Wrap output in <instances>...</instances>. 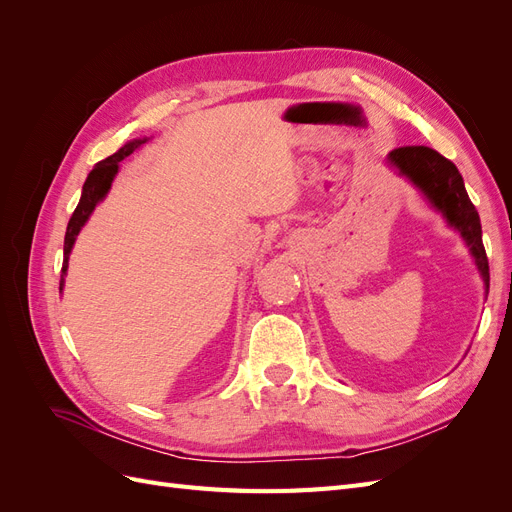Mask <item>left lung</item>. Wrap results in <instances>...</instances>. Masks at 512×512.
<instances>
[{"mask_svg": "<svg viewBox=\"0 0 512 512\" xmlns=\"http://www.w3.org/2000/svg\"><path fill=\"white\" fill-rule=\"evenodd\" d=\"M386 162L425 196L431 209L442 213L448 226L459 232L463 243L468 245L480 277H483L487 294L489 262L483 245V228H480L478 211L472 205L457 166L429 147L393 149L386 156Z\"/></svg>", "mask_w": 512, "mask_h": 512, "instance_id": "8db88e82", "label": "left lung"}]
</instances>
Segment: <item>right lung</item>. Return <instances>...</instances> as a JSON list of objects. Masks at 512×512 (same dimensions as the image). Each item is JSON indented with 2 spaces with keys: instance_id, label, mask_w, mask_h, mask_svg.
<instances>
[{
  "instance_id": "right-lung-1",
  "label": "right lung",
  "mask_w": 512,
  "mask_h": 512,
  "mask_svg": "<svg viewBox=\"0 0 512 512\" xmlns=\"http://www.w3.org/2000/svg\"><path fill=\"white\" fill-rule=\"evenodd\" d=\"M147 141H149V136H141V138H134V141H128L119 151H115L113 156H108L106 160L98 162L96 168L87 175L85 185H83V192H81V200H79V205H76L72 218L68 222V228H66L64 267H61L59 292L64 290V284H66L64 277H66V271H68V260H70V254H72L74 241H76V237H79V232L83 230V226L87 224L89 215L94 213V209L106 198L108 190H111V185H113V181H115V177L119 173V162L123 158H128L130 153H134L138 147H143Z\"/></svg>"
}]
</instances>
